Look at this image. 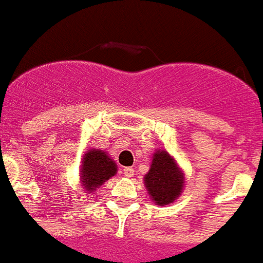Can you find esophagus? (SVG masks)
I'll return each mask as SVG.
<instances>
[{"instance_id": "1", "label": "esophagus", "mask_w": 263, "mask_h": 263, "mask_svg": "<svg viewBox=\"0 0 263 263\" xmlns=\"http://www.w3.org/2000/svg\"><path fill=\"white\" fill-rule=\"evenodd\" d=\"M123 174H124V176H127V178H131V176H134V174H135V170L132 168V167H124V168H123Z\"/></svg>"}]
</instances>
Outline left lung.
Instances as JSON below:
<instances>
[{
	"label": "left lung",
	"instance_id": "left-lung-1",
	"mask_svg": "<svg viewBox=\"0 0 263 263\" xmlns=\"http://www.w3.org/2000/svg\"><path fill=\"white\" fill-rule=\"evenodd\" d=\"M144 183L155 203L168 204L180 195L184 182L175 160L165 151H158L152 156L151 168Z\"/></svg>",
	"mask_w": 263,
	"mask_h": 263
}]
</instances>
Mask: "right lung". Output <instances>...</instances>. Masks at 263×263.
Listing matches in <instances>:
<instances>
[{"label": "right lung", "mask_w": 263, "mask_h": 263, "mask_svg": "<svg viewBox=\"0 0 263 263\" xmlns=\"http://www.w3.org/2000/svg\"><path fill=\"white\" fill-rule=\"evenodd\" d=\"M116 171V165L104 151L89 149L84 156L81 165V182L84 189L93 193L100 184L112 178Z\"/></svg>", "instance_id": "1"}]
</instances>
